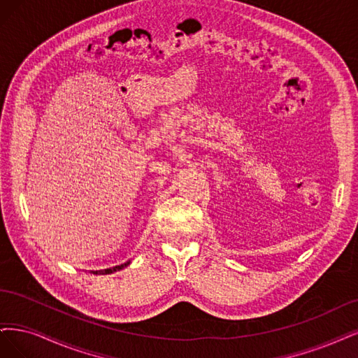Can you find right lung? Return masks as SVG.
I'll list each match as a JSON object with an SVG mask.
<instances>
[{
	"label": "right lung",
	"mask_w": 358,
	"mask_h": 358,
	"mask_svg": "<svg viewBox=\"0 0 358 358\" xmlns=\"http://www.w3.org/2000/svg\"><path fill=\"white\" fill-rule=\"evenodd\" d=\"M131 262H126V263H123V264H120V266H116V268H111V269H103V271H92V273H102V275H106V273H113V272H116V271H120V269H123V268H126L128 266Z\"/></svg>",
	"instance_id": "add662e5"
}]
</instances>
